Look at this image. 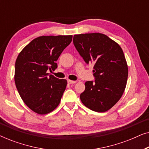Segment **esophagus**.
I'll use <instances>...</instances> for the list:
<instances>
[{
  "mask_svg": "<svg viewBox=\"0 0 149 149\" xmlns=\"http://www.w3.org/2000/svg\"><path fill=\"white\" fill-rule=\"evenodd\" d=\"M77 81H71V80H68V83H69V84H74L75 83H76Z\"/></svg>",
  "mask_w": 149,
  "mask_h": 149,
  "instance_id": "34e87169",
  "label": "esophagus"
}]
</instances>
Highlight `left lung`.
Masks as SVG:
<instances>
[{
    "mask_svg": "<svg viewBox=\"0 0 149 149\" xmlns=\"http://www.w3.org/2000/svg\"><path fill=\"white\" fill-rule=\"evenodd\" d=\"M73 43L87 64H94L95 79L85 82L81 102L91 111H109L121 98L127 84L128 66L123 50L109 36L97 32L75 34Z\"/></svg>",
    "mask_w": 149,
    "mask_h": 149,
    "instance_id": "8db88e82",
    "label": "left lung"
}]
</instances>
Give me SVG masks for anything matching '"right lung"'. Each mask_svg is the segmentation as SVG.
I'll list each match as a JSON object with an SVG mask.
<instances>
[{"instance_id":"1","label":"right lung","mask_w":149,"mask_h":149,"mask_svg":"<svg viewBox=\"0 0 149 149\" xmlns=\"http://www.w3.org/2000/svg\"><path fill=\"white\" fill-rule=\"evenodd\" d=\"M72 39V35L39 36L18 55L15 85L24 102L34 113L46 115L60 104L67 81L56 78L47 71L57 68L56 61Z\"/></svg>"}]
</instances>
